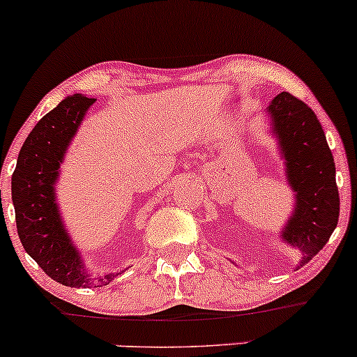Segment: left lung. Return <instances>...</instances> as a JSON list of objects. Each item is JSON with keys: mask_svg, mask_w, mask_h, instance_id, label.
<instances>
[{"mask_svg": "<svg viewBox=\"0 0 357 357\" xmlns=\"http://www.w3.org/2000/svg\"><path fill=\"white\" fill-rule=\"evenodd\" d=\"M268 112L284 151L289 183L297 196L296 211L282 238L301 250L304 267L337 227L341 202L334 158L321 122L305 102L282 92L268 105Z\"/></svg>", "mask_w": 357, "mask_h": 357, "instance_id": "left-lung-1", "label": "left lung"}]
</instances>
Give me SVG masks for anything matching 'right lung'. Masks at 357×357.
Returning <instances> with one entry per match:
<instances>
[{
  "label": "right lung",
  "instance_id": "add662e5",
  "mask_svg": "<svg viewBox=\"0 0 357 357\" xmlns=\"http://www.w3.org/2000/svg\"><path fill=\"white\" fill-rule=\"evenodd\" d=\"M93 102L75 93L40 119L20 151L11 178L16 228L23 248L48 277L67 287L87 285L89 278L63 230L53 183L65 149ZM112 277L100 278V284H107Z\"/></svg>",
  "mask_w": 357,
  "mask_h": 357
}]
</instances>
